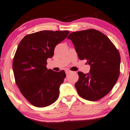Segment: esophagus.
Masks as SVG:
<instances>
[{
  "instance_id": "34e87169",
  "label": "esophagus",
  "mask_w": 130,
  "mask_h": 130,
  "mask_svg": "<svg viewBox=\"0 0 130 130\" xmlns=\"http://www.w3.org/2000/svg\"><path fill=\"white\" fill-rule=\"evenodd\" d=\"M71 71H66V75H68V74H69V73H71Z\"/></svg>"
}]
</instances>
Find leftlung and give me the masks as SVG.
<instances>
[{"mask_svg":"<svg viewBox=\"0 0 130 130\" xmlns=\"http://www.w3.org/2000/svg\"><path fill=\"white\" fill-rule=\"evenodd\" d=\"M80 59L90 65V73L78 72L75 84L82 98L95 101L111 91L120 75V55L106 35L93 29L71 32L68 36Z\"/></svg>","mask_w":130,"mask_h":130,"instance_id":"1","label":"left lung"}]
</instances>
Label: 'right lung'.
<instances>
[{
  "instance_id": "1",
  "label": "right lung",
  "mask_w": 130,
  "mask_h": 130,
  "mask_svg": "<svg viewBox=\"0 0 130 130\" xmlns=\"http://www.w3.org/2000/svg\"><path fill=\"white\" fill-rule=\"evenodd\" d=\"M69 33L42 30L26 35L19 43L13 61L15 83L23 96L36 107L50 106L59 97L65 72L48 69L46 60L53 57L55 46Z\"/></svg>"
}]
</instances>
